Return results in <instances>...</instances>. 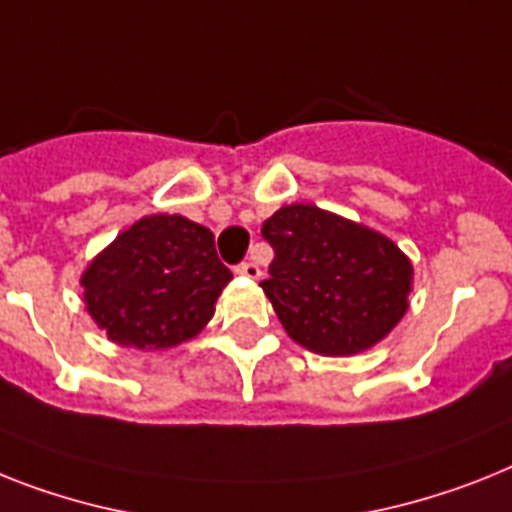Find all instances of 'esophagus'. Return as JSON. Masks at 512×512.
Returning a JSON list of instances; mask_svg holds the SVG:
<instances>
[{
	"mask_svg": "<svg viewBox=\"0 0 512 512\" xmlns=\"http://www.w3.org/2000/svg\"><path fill=\"white\" fill-rule=\"evenodd\" d=\"M235 272L243 274V277H248V280H259L261 277V269L256 261H243V264L235 266Z\"/></svg>",
	"mask_w": 512,
	"mask_h": 512,
	"instance_id": "obj_1",
	"label": "esophagus"
}]
</instances>
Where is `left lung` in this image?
<instances>
[{"mask_svg":"<svg viewBox=\"0 0 512 512\" xmlns=\"http://www.w3.org/2000/svg\"><path fill=\"white\" fill-rule=\"evenodd\" d=\"M261 235L274 248L261 287L303 348L363 353L408 311L411 259L382 232L314 204H290L266 219Z\"/></svg>","mask_w":512,"mask_h":512,"instance_id":"8db88e82","label":"left lung"}]
</instances>
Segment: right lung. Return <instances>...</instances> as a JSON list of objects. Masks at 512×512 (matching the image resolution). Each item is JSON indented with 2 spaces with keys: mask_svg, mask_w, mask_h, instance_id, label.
Returning a JSON list of instances; mask_svg holds the SVG:
<instances>
[{
  "mask_svg": "<svg viewBox=\"0 0 512 512\" xmlns=\"http://www.w3.org/2000/svg\"><path fill=\"white\" fill-rule=\"evenodd\" d=\"M232 272L214 235L180 214H151L120 232L80 277L96 327L117 345L175 348L214 316Z\"/></svg>",
  "mask_w": 512,
  "mask_h": 512,
  "instance_id": "obj_1",
  "label": "right lung"
}]
</instances>
